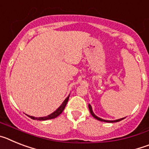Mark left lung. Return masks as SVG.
I'll return each instance as SVG.
<instances>
[{
  "label": "left lung",
  "mask_w": 149,
  "mask_h": 149,
  "mask_svg": "<svg viewBox=\"0 0 149 149\" xmlns=\"http://www.w3.org/2000/svg\"><path fill=\"white\" fill-rule=\"evenodd\" d=\"M89 111H90L91 115L93 116L94 117L95 119H98V120H99V121H101V122H119V121H121V120H122V119H125V118H122V119H117V120H113V121L105 120V119H101V118L98 117L96 115H95V113H93V109H92V106H91L90 104H89Z\"/></svg>",
  "instance_id": "left-lung-1"
}]
</instances>
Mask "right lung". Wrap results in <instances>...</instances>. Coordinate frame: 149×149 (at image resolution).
Here are the masks:
<instances>
[{
  "label": "right lung",
  "instance_id": "obj_1",
  "mask_svg": "<svg viewBox=\"0 0 149 149\" xmlns=\"http://www.w3.org/2000/svg\"><path fill=\"white\" fill-rule=\"evenodd\" d=\"M68 98H69V95L65 99V101H63V104H62L61 105H60V107H59L58 108L56 109V110H55L54 113H52L51 114H50V115L47 116H44V117H33V116H28L30 118H31L32 119H34V120H39V121H45V120H48V119H54V118H56V117L58 116L59 115H60V114L62 113V112L63 111V110L65 109V106H66L67 104V102H68Z\"/></svg>",
  "mask_w": 149,
  "mask_h": 149
}]
</instances>
